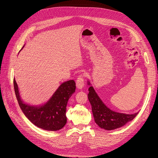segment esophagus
<instances>
[{
	"instance_id": "34e87169",
	"label": "esophagus",
	"mask_w": 158,
	"mask_h": 158,
	"mask_svg": "<svg viewBox=\"0 0 158 158\" xmlns=\"http://www.w3.org/2000/svg\"><path fill=\"white\" fill-rule=\"evenodd\" d=\"M84 76L83 74H81L79 76L76 80V86L78 89H81L84 85Z\"/></svg>"
}]
</instances>
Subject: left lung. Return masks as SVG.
<instances>
[{
  "label": "left lung",
  "instance_id": "obj_1",
  "mask_svg": "<svg viewBox=\"0 0 158 158\" xmlns=\"http://www.w3.org/2000/svg\"><path fill=\"white\" fill-rule=\"evenodd\" d=\"M87 84L91 85L89 81ZM88 91V99L92 106L94 121L101 128L107 131L119 128L132 121L138 114L136 112L127 114L112 110L104 104L93 86H90Z\"/></svg>",
  "mask_w": 158,
  "mask_h": 158
}]
</instances>
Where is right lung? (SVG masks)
<instances>
[{
	"label": "right lung",
	"instance_id": "1",
	"mask_svg": "<svg viewBox=\"0 0 158 158\" xmlns=\"http://www.w3.org/2000/svg\"><path fill=\"white\" fill-rule=\"evenodd\" d=\"M14 86L21 110L35 126L44 130L56 131L65 125L67 102L76 91V83L74 80L62 83L49 101L40 106H31L23 102L21 99L15 79H14Z\"/></svg>",
	"mask_w": 158,
	"mask_h": 158
}]
</instances>
